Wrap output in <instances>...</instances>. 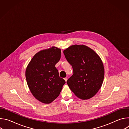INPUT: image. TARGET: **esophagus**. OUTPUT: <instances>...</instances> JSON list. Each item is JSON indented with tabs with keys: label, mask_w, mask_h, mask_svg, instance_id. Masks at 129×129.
I'll return each mask as SVG.
<instances>
[{
	"label": "esophagus",
	"mask_w": 129,
	"mask_h": 129,
	"mask_svg": "<svg viewBox=\"0 0 129 129\" xmlns=\"http://www.w3.org/2000/svg\"><path fill=\"white\" fill-rule=\"evenodd\" d=\"M64 80H65V82H66L67 81V78H64Z\"/></svg>",
	"instance_id": "esophagus-1"
}]
</instances>
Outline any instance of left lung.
I'll return each instance as SVG.
<instances>
[{"label": "left lung", "mask_w": 129, "mask_h": 129, "mask_svg": "<svg viewBox=\"0 0 129 129\" xmlns=\"http://www.w3.org/2000/svg\"><path fill=\"white\" fill-rule=\"evenodd\" d=\"M73 74L67 81L70 90L79 98L88 100L101 88L104 78V68L98 54L84 45H72L64 50Z\"/></svg>", "instance_id": "obj_1"}]
</instances>
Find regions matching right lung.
<instances>
[{
	"label": "right lung",
	"mask_w": 129,
	"mask_h": 129,
	"mask_svg": "<svg viewBox=\"0 0 129 129\" xmlns=\"http://www.w3.org/2000/svg\"><path fill=\"white\" fill-rule=\"evenodd\" d=\"M61 49L52 47L37 53L25 71L27 85L33 96L49 104L60 94L65 81L59 77L55 67L61 58Z\"/></svg>",
	"instance_id": "add662e5"
}]
</instances>
